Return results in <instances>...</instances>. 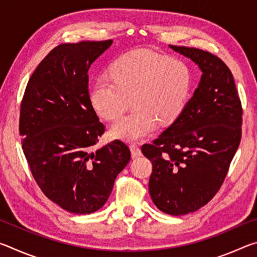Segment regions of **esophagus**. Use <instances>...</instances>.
<instances>
[{"mask_svg": "<svg viewBox=\"0 0 257 257\" xmlns=\"http://www.w3.org/2000/svg\"><path fill=\"white\" fill-rule=\"evenodd\" d=\"M129 147H130V151H132V155L134 156V158H137V156L142 155L141 147H139L137 144H132Z\"/></svg>", "mask_w": 257, "mask_h": 257, "instance_id": "34e87169", "label": "esophagus"}]
</instances>
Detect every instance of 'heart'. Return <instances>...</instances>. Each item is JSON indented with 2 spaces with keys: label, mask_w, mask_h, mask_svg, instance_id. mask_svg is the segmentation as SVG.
<instances>
[{
  "label": "heart",
  "mask_w": 257,
  "mask_h": 257,
  "mask_svg": "<svg viewBox=\"0 0 257 257\" xmlns=\"http://www.w3.org/2000/svg\"><path fill=\"white\" fill-rule=\"evenodd\" d=\"M191 72L180 60L152 50H136L116 59L110 77L95 81L90 101L94 110L107 120H115L135 107L111 127V135L137 141L152 133L156 122H173L190 97Z\"/></svg>",
  "instance_id": "b5f03b06"
}]
</instances>
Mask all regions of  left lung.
<instances>
[{
	"mask_svg": "<svg viewBox=\"0 0 257 257\" xmlns=\"http://www.w3.org/2000/svg\"><path fill=\"white\" fill-rule=\"evenodd\" d=\"M202 70L201 81L171 125L144 144L152 161V201L170 215L205 205L219 191L241 139L242 108L233 76L222 60L194 47L169 45Z\"/></svg>",
	"mask_w": 257,
	"mask_h": 257,
	"instance_id": "8db88e82",
	"label": "left lung"
}]
</instances>
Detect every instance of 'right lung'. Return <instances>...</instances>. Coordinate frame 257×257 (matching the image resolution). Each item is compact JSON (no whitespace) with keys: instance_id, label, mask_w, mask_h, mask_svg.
Returning <instances> with one entry per match:
<instances>
[{"instance_id":"right-lung-1","label":"right lung","mask_w":257,"mask_h":257,"mask_svg":"<svg viewBox=\"0 0 257 257\" xmlns=\"http://www.w3.org/2000/svg\"><path fill=\"white\" fill-rule=\"evenodd\" d=\"M111 44L56 46L30 77L21 102L19 132L34 179L47 198L75 214L106 203L132 156L118 139L93 151L105 127L90 102L88 70Z\"/></svg>"}]
</instances>
